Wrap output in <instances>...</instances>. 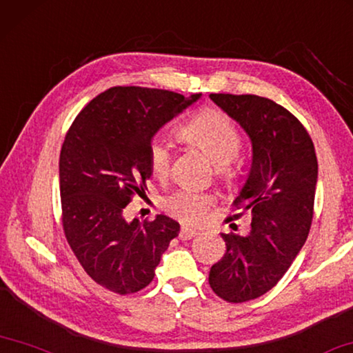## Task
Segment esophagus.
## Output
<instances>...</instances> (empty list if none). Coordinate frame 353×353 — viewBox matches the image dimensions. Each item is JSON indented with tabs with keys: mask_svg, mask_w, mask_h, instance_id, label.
Returning <instances> with one entry per match:
<instances>
[{
	"mask_svg": "<svg viewBox=\"0 0 353 353\" xmlns=\"http://www.w3.org/2000/svg\"><path fill=\"white\" fill-rule=\"evenodd\" d=\"M194 236H198L196 229H190V228H185V226H183L181 229V232H179V239H181V240H190V239H193Z\"/></svg>",
	"mask_w": 353,
	"mask_h": 353,
	"instance_id": "34e87169",
	"label": "esophagus"
}]
</instances>
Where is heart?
<instances>
[{
  "instance_id": "b5f03b06",
  "label": "heart",
  "mask_w": 353,
  "mask_h": 353,
  "mask_svg": "<svg viewBox=\"0 0 353 353\" xmlns=\"http://www.w3.org/2000/svg\"><path fill=\"white\" fill-rule=\"evenodd\" d=\"M179 133L220 166L221 177L232 181L236 177L231 161L242 149V137L231 117L215 108H205L185 122ZM171 152L165 139L157 138L149 149V165L154 176H165L170 170ZM214 198L207 193L193 192L188 188L177 190L168 196L165 205L170 214L181 218L183 223L196 225L207 216Z\"/></svg>"
}]
</instances>
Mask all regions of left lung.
I'll list each match as a JSON object with an SVG mask.
<instances>
[{
    "label": "left lung",
    "mask_w": 353,
    "mask_h": 353,
    "mask_svg": "<svg viewBox=\"0 0 353 353\" xmlns=\"http://www.w3.org/2000/svg\"><path fill=\"white\" fill-rule=\"evenodd\" d=\"M247 132L253 163L234 201L251 214L248 234H221L226 253L212 265L209 284L229 303L268 292L283 278L310 234L317 183V157L311 137L292 113L270 99L210 94Z\"/></svg>",
    "instance_id": "1"
}]
</instances>
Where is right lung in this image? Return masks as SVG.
Listing matches in <instances>:
<instances>
[{
	"label": "right lung",
	"instance_id": "right-lung-1",
	"mask_svg": "<svg viewBox=\"0 0 353 353\" xmlns=\"http://www.w3.org/2000/svg\"><path fill=\"white\" fill-rule=\"evenodd\" d=\"M199 97L116 86L92 99L67 132L59 155L64 234L85 272L111 292L146 288L179 236L172 218L127 221L125 207L152 176L149 149L155 133Z\"/></svg>",
	"mask_w": 353,
	"mask_h": 353
}]
</instances>
